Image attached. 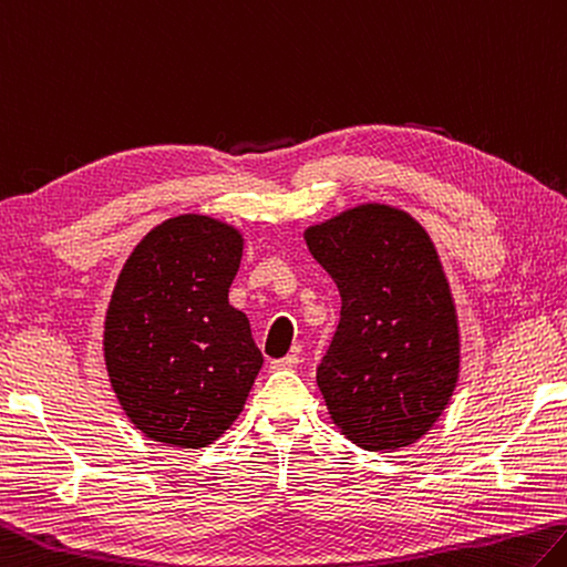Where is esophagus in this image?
<instances>
[{
	"label": "esophagus",
	"instance_id": "esophagus-1",
	"mask_svg": "<svg viewBox=\"0 0 567 567\" xmlns=\"http://www.w3.org/2000/svg\"><path fill=\"white\" fill-rule=\"evenodd\" d=\"M297 364H300V354L290 352V354L282 357V359H275V362H272L270 367H272V369H295Z\"/></svg>",
	"mask_w": 567,
	"mask_h": 567
}]
</instances>
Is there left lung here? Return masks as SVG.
I'll use <instances>...</instances> for the list:
<instances>
[{
	"label": "left lung",
	"instance_id": "left-lung-1",
	"mask_svg": "<svg viewBox=\"0 0 567 567\" xmlns=\"http://www.w3.org/2000/svg\"><path fill=\"white\" fill-rule=\"evenodd\" d=\"M342 297L317 386L367 451L414 444L458 379V324L434 243L411 215L362 205L305 233Z\"/></svg>",
	"mask_w": 567,
	"mask_h": 567
}]
</instances>
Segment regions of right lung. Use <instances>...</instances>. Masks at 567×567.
Here are the masks:
<instances>
[{"label": "right lung", "mask_w": 567, "mask_h": 567, "mask_svg": "<svg viewBox=\"0 0 567 567\" xmlns=\"http://www.w3.org/2000/svg\"><path fill=\"white\" fill-rule=\"evenodd\" d=\"M240 257L230 225L178 215L123 265L106 312V369L126 416L153 441L203 449L243 411L262 354L228 302Z\"/></svg>", "instance_id": "1"}]
</instances>
